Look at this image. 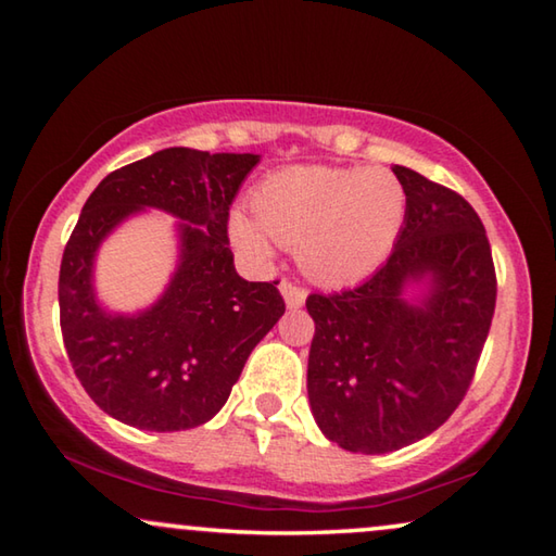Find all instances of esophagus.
Returning <instances> with one entry per match:
<instances>
[{"instance_id":"34e87169","label":"esophagus","mask_w":556,"mask_h":556,"mask_svg":"<svg viewBox=\"0 0 556 556\" xmlns=\"http://www.w3.org/2000/svg\"><path fill=\"white\" fill-rule=\"evenodd\" d=\"M279 291H281V296H285L289 308H301V306H304V301H306V289L304 287L294 285V281H281Z\"/></svg>"}]
</instances>
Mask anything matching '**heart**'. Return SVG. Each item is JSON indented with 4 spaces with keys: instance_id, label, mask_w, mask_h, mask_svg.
Wrapping results in <instances>:
<instances>
[{
    "instance_id": "1",
    "label": "heart",
    "mask_w": 556,
    "mask_h": 556,
    "mask_svg": "<svg viewBox=\"0 0 556 556\" xmlns=\"http://www.w3.org/2000/svg\"><path fill=\"white\" fill-rule=\"evenodd\" d=\"M252 208L230 213L240 250L267 260L279 242L296 248L312 279L353 285L390 257L407 218V191L382 166H291L257 186Z\"/></svg>"
}]
</instances>
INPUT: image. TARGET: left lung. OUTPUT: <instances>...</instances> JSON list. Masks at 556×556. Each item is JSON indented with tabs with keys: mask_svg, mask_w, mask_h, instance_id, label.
I'll use <instances>...</instances> for the list:
<instances>
[{
	"mask_svg": "<svg viewBox=\"0 0 556 556\" xmlns=\"http://www.w3.org/2000/svg\"><path fill=\"white\" fill-rule=\"evenodd\" d=\"M407 218L388 262L361 287L306 299L316 333L306 388L318 429L353 454L429 437L473 380L495 312V267L470 203L407 166ZM425 283L419 300L406 287Z\"/></svg>",
	"mask_w": 556,
	"mask_h": 556,
	"instance_id": "obj_1",
	"label": "left lung"
}]
</instances>
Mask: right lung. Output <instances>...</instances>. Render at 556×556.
I'll return each instance as SVG.
<instances>
[{
	"instance_id": "right-lung-1",
	"label": "right lung",
	"mask_w": 556,
	"mask_h": 556,
	"mask_svg": "<svg viewBox=\"0 0 556 556\" xmlns=\"http://www.w3.org/2000/svg\"><path fill=\"white\" fill-rule=\"evenodd\" d=\"M257 162V154L162 149L108 174L83 205L61 260V333L90 400L122 425H205L228 402L252 348L285 314L277 281H244L232 265L230 205ZM144 207L182 220L179 265L156 305L110 315L91 287L97 248Z\"/></svg>"
}]
</instances>
